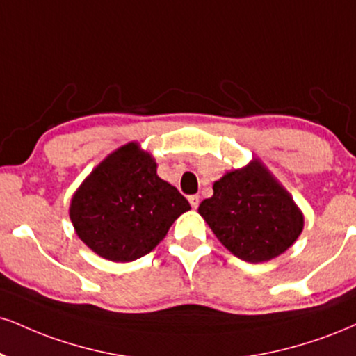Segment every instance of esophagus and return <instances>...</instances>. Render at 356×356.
Instances as JSON below:
<instances>
[{
    "label": "esophagus",
    "instance_id": "34e87169",
    "mask_svg": "<svg viewBox=\"0 0 356 356\" xmlns=\"http://www.w3.org/2000/svg\"><path fill=\"white\" fill-rule=\"evenodd\" d=\"M189 202L192 205V209H197V207H199V204H200V197L199 195H191Z\"/></svg>",
    "mask_w": 356,
    "mask_h": 356
}]
</instances>
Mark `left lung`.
I'll return each instance as SVG.
<instances>
[{
	"mask_svg": "<svg viewBox=\"0 0 356 356\" xmlns=\"http://www.w3.org/2000/svg\"><path fill=\"white\" fill-rule=\"evenodd\" d=\"M199 213L235 257L250 264L284 254L303 229L292 197L260 162L213 184V195L202 200Z\"/></svg>",
	"mask_w": 356,
	"mask_h": 356,
	"instance_id": "8db88e82",
	"label": "left lung"
}]
</instances>
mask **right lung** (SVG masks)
<instances>
[{
  "label": "right lung",
  "mask_w": 356,
  "mask_h": 356,
  "mask_svg": "<svg viewBox=\"0 0 356 356\" xmlns=\"http://www.w3.org/2000/svg\"><path fill=\"white\" fill-rule=\"evenodd\" d=\"M156 167L147 152L131 143L102 161L72 197L76 234L102 259L132 262L147 255L191 209Z\"/></svg>",
  "instance_id": "add662e5"
}]
</instances>
